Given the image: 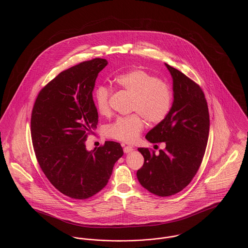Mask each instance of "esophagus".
Listing matches in <instances>:
<instances>
[{"mask_svg":"<svg viewBox=\"0 0 248 248\" xmlns=\"http://www.w3.org/2000/svg\"><path fill=\"white\" fill-rule=\"evenodd\" d=\"M133 150H134V149H133V147H131V146H125V147L124 148V152L125 154L131 153Z\"/></svg>","mask_w":248,"mask_h":248,"instance_id":"34e87169","label":"esophagus"}]
</instances>
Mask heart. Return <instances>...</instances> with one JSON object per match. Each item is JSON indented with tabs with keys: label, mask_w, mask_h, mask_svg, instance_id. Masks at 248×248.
<instances>
[{
	"label": "heart",
	"mask_w": 248,
	"mask_h": 248,
	"mask_svg": "<svg viewBox=\"0 0 248 248\" xmlns=\"http://www.w3.org/2000/svg\"><path fill=\"white\" fill-rule=\"evenodd\" d=\"M114 81L119 87L132 94L131 110L137 112L118 117L108 126L107 134L120 141H135L144 129V119L151 124H159L168 115L173 100L172 88L164 80L141 69L120 74ZM110 96L111 90L104 85L94 90V105L101 115L110 112Z\"/></svg>",
	"instance_id": "1"
}]
</instances>
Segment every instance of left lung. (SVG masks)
Returning <instances> with one entry per match:
<instances>
[{
  "label": "left lung",
  "mask_w": 248,
  "mask_h": 248,
  "mask_svg": "<svg viewBox=\"0 0 248 248\" xmlns=\"http://www.w3.org/2000/svg\"><path fill=\"white\" fill-rule=\"evenodd\" d=\"M173 78L174 101L164 121L151 130L146 139L165 142L159 154L139 148L144 164L137 177L142 187L157 196L174 195L186 188L196 175L205 153L209 136V111L198 83L165 64Z\"/></svg>",
  "instance_id": "left-lung-1"
}]
</instances>
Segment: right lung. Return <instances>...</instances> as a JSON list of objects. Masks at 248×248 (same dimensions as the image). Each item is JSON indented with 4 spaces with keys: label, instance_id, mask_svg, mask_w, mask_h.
<instances>
[{
    "label": "right lung",
    "instance_id": "add662e5",
    "mask_svg": "<svg viewBox=\"0 0 248 248\" xmlns=\"http://www.w3.org/2000/svg\"><path fill=\"white\" fill-rule=\"evenodd\" d=\"M106 59L81 62L61 71L39 92L31 119L36 159L50 183L64 195L83 200L103 189L124 154L118 142L86 150L98 123L93 90Z\"/></svg>",
    "mask_w": 248,
    "mask_h": 248
}]
</instances>
